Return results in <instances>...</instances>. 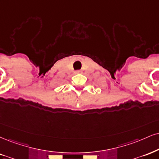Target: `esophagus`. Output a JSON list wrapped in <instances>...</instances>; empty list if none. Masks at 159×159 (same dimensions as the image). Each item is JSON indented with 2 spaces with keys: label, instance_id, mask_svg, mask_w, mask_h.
<instances>
[{
  "label": "esophagus",
  "instance_id": "1",
  "mask_svg": "<svg viewBox=\"0 0 159 159\" xmlns=\"http://www.w3.org/2000/svg\"><path fill=\"white\" fill-rule=\"evenodd\" d=\"M76 74H78V73H80V70H76L75 71Z\"/></svg>",
  "mask_w": 159,
  "mask_h": 159
}]
</instances>
